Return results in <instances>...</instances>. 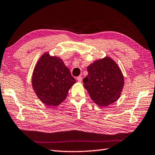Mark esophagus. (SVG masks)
I'll return each mask as SVG.
<instances>
[{"instance_id": "1", "label": "esophagus", "mask_w": 155, "mask_h": 155, "mask_svg": "<svg viewBox=\"0 0 155 155\" xmlns=\"http://www.w3.org/2000/svg\"><path fill=\"white\" fill-rule=\"evenodd\" d=\"M77 79L78 82H79V83H81V82H82V76H78Z\"/></svg>"}]
</instances>
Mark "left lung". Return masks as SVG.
Instances as JSON below:
<instances>
[{
  "instance_id": "obj_1",
  "label": "left lung",
  "mask_w": 155,
  "mask_h": 155,
  "mask_svg": "<svg viewBox=\"0 0 155 155\" xmlns=\"http://www.w3.org/2000/svg\"><path fill=\"white\" fill-rule=\"evenodd\" d=\"M83 80L91 98L99 106H107L120 98L124 84V77L117 64L110 58L94 62L87 67Z\"/></svg>"
}]
</instances>
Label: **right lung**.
Returning a JSON list of instances; mask_svg holds the SVG:
<instances>
[{"instance_id": "1", "label": "right lung", "mask_w": 155, "mask_h": 155, "mask_svg": "<svg viewBox=\"0 0 155 155\" xmlns=\"http://www.w3.org/2000/svg\"><path fill=\"white\" fill-rule=\"evenodd\" d=\"M76 83L62 59L44 54L33 71L32 86L36 95L48 106H57L66 98Z\"/></svg>"}]
</instances>
